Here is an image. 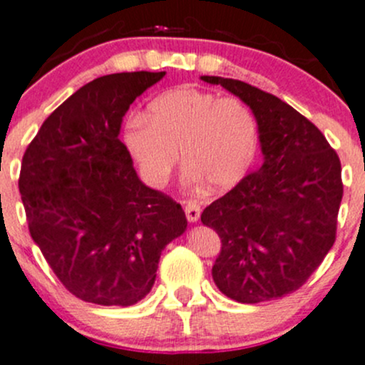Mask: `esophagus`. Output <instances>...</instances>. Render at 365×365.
<instances>
[{"label": "esophagus", "mask_w": 365, "mask_h": 365, "mask_svg": "<svg viewBox=\"0 0 365 365\" xmlns=\"http://www.w3.org/2000/svg\"><path fill=\"white\" fill-rule=\"evenodd\" d=\"M185 215L189 222H196L201 217V206L196 201H187L185 203Z\"/></svg>", "instance_id": "1"}]
</instances>
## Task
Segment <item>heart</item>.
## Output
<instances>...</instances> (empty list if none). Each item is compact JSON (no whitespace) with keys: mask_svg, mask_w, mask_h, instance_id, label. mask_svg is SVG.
<instances>
[{"mask_svg":"<svg viewBox=\"0 0 365 365\" xmlns=\"http://www.w3.org/2000/svg\"><path fill=\"white\" fill-rule=\"evenodd\" d=\"M125 141L153 185L171 176L182 148L189 180L206 182L212 190H227L247 175L257 152L259 127L240 97L178 88L150 102L148 114H132Z\"/></svg>","mask_w":365,"mask_h":365,"instance_id":"b5f03b06","label":"heart"}]
</instances>
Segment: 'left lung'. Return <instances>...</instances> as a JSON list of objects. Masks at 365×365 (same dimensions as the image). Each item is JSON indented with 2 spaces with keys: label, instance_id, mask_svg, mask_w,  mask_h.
<instances>
[{
  "label": "left lung",
  "instance_id": "8db88e82",
  "mask_svg": "<svg viewBox=\"0 0 365 365\" xmlns=\"http://www.w3.org/2000/svg\"><path fill=\"white\" fill-rule=\"evenodd\" d=\"M249 104L259 127L263 165L206 206L201 222L220 238L212 275L242 304L297 292L336 242L341 160L297 109L244 81L203 76Z\"/></svg>",
  "mask_w": 365,
  "mask_h": 365
}]
</instances>
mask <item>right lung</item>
Returning <instances> with one entry per match:
<instances>
[{"label":"right lung","instance_id":"right-lung-1","mask_svg":"<svg viewBox=\"0 0 365 365\" xmlns=\"http://www.w3.org/2000/svg\"><path fill=\"white\" fill-rule=\"evenodd\" d=\"M165 72L109 73L54 109L23 155L29 235L61 284L98 305H134L152 289L162 249L185 231L182 206L138 178L121 118Z\"/></svg>","mask_w":365,"mask_h":365}]
</instances>
